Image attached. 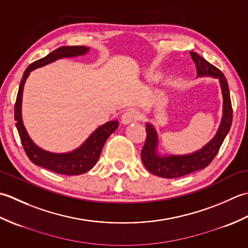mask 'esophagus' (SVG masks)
<instances>
[{
	"mask_svg": "<svg viewBox=\"0 0 248 248\" xmlns=\"http://www.w3.org/2000/svg\"><path fill=\"white\" fill-rule=\"evenodd\" d=\"M140 116H141V114L140 112V109L130 108L128 110H125V112L124 113L123 117H121V121H123V124H127L132 123V121L139 120L140 118Z\"/></svg>",
	"mask_w": 248,
	"mask_h": 248,
	"instance_id": "1",
	"label": "esophagus"
}]
</instances>
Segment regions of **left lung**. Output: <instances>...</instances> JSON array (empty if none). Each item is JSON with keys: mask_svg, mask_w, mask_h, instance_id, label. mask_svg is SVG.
I'll return each mask as SVG.
<instances>
[{"mask_svg": "<svg viewBox=\"0 0 248 248\" xmlns=\"http://www.w3.org/2000/svg\"><path fill=\"white\" fill-rule=\"evenodd\" d=\"M191 56L195 66H196L198 76H211L219 80L224 97V115L222 124H220L214 139L208 145H205L202 150L187 155L170 156H160L156 154V132L151 124H147L146 140L140 152L141 161L147 170L157 177L170 179L179 178L203 170L218 154L220 146H222L226 135L229 132L231 124H232V105H231L228 83L223 72L218 68L210 64L196 52H191Z\"/></svg>", "mask_w": 248, "mask_h": 248, "instance_id": "obj_1", "label": "left lung"}]
</instances>
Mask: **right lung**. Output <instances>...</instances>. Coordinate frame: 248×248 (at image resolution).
Returning <instances> with one entry per match:
<instances>
[{"instance_id": "right-lung-1", "label": "right lung", "mask_w": 248, "mask_h": 248, "mask_svg": "<svg viewBox=\"0 0 248 248\" xmlns=\"http://www.w3.org/2000/svg\"><path fill=\"white\" fill-rule=\"evenodd\" d=\"M87 51L88 48L84 46H61V48L51 52V53L43 57V59L31 62L26 68V70L23 73V77L21 78L17 99H16L15 103L16 127H17L21 144L23 146L26 155H28L29 159L35 165L46 168V170L54 171L56 173H61V175L77 176L91 170L99 159L105 140L118 128V121H108V123L99 127L89 136L87 140L80 148H78L75 151H71L69 154H52V152L45 151L38 148L31 141L22 124V118H21V101H22L23 86L26 78L29 77L30 72L34 70L35 68L43 67L49 64V62H54L55 60L62 59V57H71L85 54Z\"/></svg>"}]
</instances>
